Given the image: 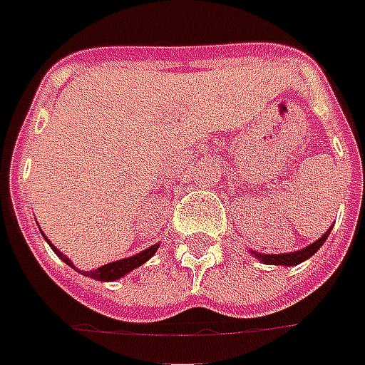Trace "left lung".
<instances>
[{
	"label": "left lung",
	"mask_w": 365,
	"mask_h": 365,
	"mask_svg": "<svg viewBox=\"0 0 365 365\" xmlns=\"http://www.w3.org/2000/svg\"><path fill=\"white\" fill-rule=\"evenodd\" d=\"M333 229V227H331ZM331 229L325 231L323 237H319L317 240H314L312 245L302 248V250H297V252H289V254H262V252H256V250H250V254L254 257H257L262 264L265 265H283V267H292V265H298L306 262L308 257H312L316 254L319 248L323 246V242L327 240V237L331 235Z\"/></svg>",
	"instance_id": "obj_1"
}]
</instances>
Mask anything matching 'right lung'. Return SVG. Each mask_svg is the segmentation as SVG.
<instances>
[{"instance_id":"obj_1","label":"right lung","mask_w":365,"mask_h":365,"mask_svg":"<svg viewBox=\"0 0 365 365\" xmlns=\"http://www.w3.org/2000/svg\"><path fill=\"white\" fill-rule=\"evenodd\" d=\"M40 231H42V229H40ZM42 237L46 238V242L51 246V250L56 252L57 256L61 257L63 262H65L68 267H73L75 271H78L67 256H63V252L57 250L56 246L49 242L48 237H46L43 232H42ZM158 248H160V242H158V245L150 246V248H146V250L138 252V254H134V256H130V257H123V259H117V262H111V264L101 265V267H98V269L78 271V273H82L84 277H90V279H96V281H103V283H108V281H117V279H120V277L128 275V273H130L133 269H136V267H140V265L146 264L148 259H150V257H152L153 254L158 252Z\"/></svg>"}]
</instances>
